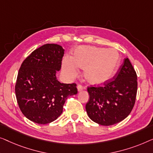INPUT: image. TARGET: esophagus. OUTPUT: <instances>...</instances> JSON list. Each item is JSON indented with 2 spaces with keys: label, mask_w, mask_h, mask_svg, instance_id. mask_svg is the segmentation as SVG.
I'll return each mask as SVG.
<instances>
[{
  "label": "esophagus",
  "mask_w": 153,
  "mask_h": 153,
  "mask_svg": "<svg viewBox=\"0 0 153 153\" xmlns=\"http://www.w3.org/2000/svg\"><path fill=\"white\" fill-rule=\"evenodd\" d=\"M77 91H78L79 92V91H82V90L84 89V87H83L82 85H77Z\"/></svg>",
  "instance_id": "1"
}]
</instances>
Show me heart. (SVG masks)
I'll list each match as a JSON object with an SVG mask.
<instances>
[{
  "label": "heart",
  "mask_w": 153,
  "mask_h": 153,
  "mask_svg": "<svg viewBox=\"0 0 153 153\" xmlns=\"http://www.w3.org/2000/svg\"><path fill=\"white\" fill-rule=\"evenodd\" d=\"M120 55L114 48L105 49L96 46H79L73 57L66 55L62 61V69L69 77H76L79 67L84 68V76L94 85L109 80L117 71Z\"/></svg>",
  "instance_id": "obj_1"
}]
</instances>
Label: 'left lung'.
Instances as JSON below:
<instances>
[{"label":"left lung","instance_id":"left-lung-1","mask_svg":"<svg viewBox=\"0 0 153 153\" xmlns=\"http://www.w3.org/2000/svg\"><path fill=\"white\" fill-rule=\"evenodd\" d=\"M113 79L103 87L87 88L90 98L86 111L90 119L102 126H112L126 119L136 100L137 76L128 58Z\"/></svg>","mask_w":153,"mask_h":153}]
</instances>
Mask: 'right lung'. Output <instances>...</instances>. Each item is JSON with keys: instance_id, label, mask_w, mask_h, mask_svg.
I'll list each match as a JSON object with an SVG mask.
<instances>
[{"instance_id": "1", "label": "right lung", "mask_w": 153, "mask_h": 153, "mask_svg": "<svg viewBox=\"0 0 153 153\" xmlns=\"http://www.w3.org/2000/svg\"><path fill=\"white\" fill-rule=\"evenodd\" d=\"M64 50L61 46L46 44L34 50L19 68L15 93L21 112L38 124L54 121L61 115L64 102L77 93L76 84L57 80Z\"/></svg>"}]
</instances>
